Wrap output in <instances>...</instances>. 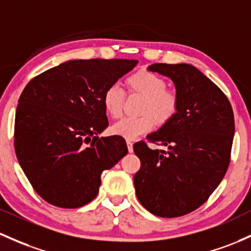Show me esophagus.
Listing matches in <instances>:
<instances>
[{
    "label": "esophagus",
    "instance_id": "esophagus-1",
    "mask_svg": "<svg viewBox=\"0 0 251 251\" xmlns=\"http://www.w3.org/2000/svg\"><path fill=\"white\" fill-rule=\"evenodd\" d=\"M127 149H128V152H133V143L131 140H127Z\"/></svg>",
    "mask_w": 251,
    "mask_h": 251
}]
</instances>
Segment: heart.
Instances as JSON below:
<instances>
[{"label": "heart", "instance_id": "1", "mask_svg": "<svg viewBox=\"0 0 251 251\" xmlns=\"http://www.w3.org/2000/svg\"><path fill=\"white\" fill-rule=\"evenodd\" d=\"M128 92L144 96L140 106V117L124 118L112 126V132L127 140L138 138L151 131L155 121L164 125L174 119L180 101L173 90L167 89L166 79L148 70L137 71L126 78ZM125 92L118 84L106 88L102 95L104 111L112 118H119L123 113Z\"/></svg>", "mask_w": 251, "mask_h": 251}]
</instances>
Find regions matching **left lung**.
Here are the masks:
<instances>
[{"instance_id": "8db88e82", "label": "left lung", "mask_w": 251, "mask_h": 251, "mask_svg": "<svg viewBox=\"0 0 251 251\" xmlns=\"http://www.w3.org/2000/svg\"><path fill=\"white\" fill-rule=\"evenodd\" d=\"M148 70L174 82L180 106L174 119L147 137L166 150H152L143 140L133 145L140 159L134 188L149 212L174 218L200 207L222 182L235 119L224 93L193 65L156 63Z\"/></svg>"}]
</instances>
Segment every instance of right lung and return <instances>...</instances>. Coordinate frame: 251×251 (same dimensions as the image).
Listing matches in <instances>:
<instances>
[{"label":"right lung","mask_w":251,"mask_h":251,"mask_svg":"<svg viewBox=\"0 0 251 251\" xmlns=\"http://www.w3.org/2000/svg\"><path fill=\"white\" fill-rule=\"evenodd\" d=\"M134 59H77L31 79L19 99L14 127L18 161L45 201L77 208L95 199L103 170L127 153L108 126L102 95L137 65Z\"/></svg>","instance_id":"obj_1"}]
</instances>
